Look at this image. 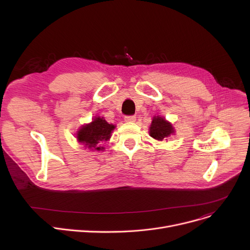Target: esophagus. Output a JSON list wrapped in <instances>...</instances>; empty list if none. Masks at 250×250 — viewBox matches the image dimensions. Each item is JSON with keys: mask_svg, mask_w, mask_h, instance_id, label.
<instances>
[{"mask_svg": "<svg viewBox=\"0 0 250 250\" xmlns=\"http://www.w3.org/2000/svg\"><path fill=\"white\" fill-rule=\"evenodd\" d=\"M125 122L126 123H135L136 122V116L135 115H127L125 117Z\"/></svg>", "mask_w": 250, "mask_h": 250, "instance_id": "esophagus-1", "label": "esophagus"}]
</instances>
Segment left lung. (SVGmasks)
I'll return each mask as SVG.
<instances>
[{
    "label": "left lung",
    "mask_w": 250,
    "mask_h": 250,
    "mask_svg": "<svg viewBox=\"0 0 250 250\" xmlns=\"http://www.w3.org/2000/svg\"><path fill=\"white\" fill-rule=\"evenodd\" d=\"M149 135L157 141H162L166 138L175 135V128L171 123L165 120V117L155 115L149 127Z\"/></svg>",
    "instance_id": "left-lung-1"
}]
</instances>
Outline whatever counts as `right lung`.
<instances>
[{"instance_id":"1","label":"right lung","mask_w":250,"mask_h":250,"mask_svg":"<svg viewBox=\"0 0 250 250\" xmlns=\"http://www.w3.org/2000/svg\"><path fill=\"white\" fill-rule=\"evenodd\" d=\"M114 128L115 125L108 124L104 117L95 116L91 123L77 130L76 139L89 151H103L104 148L100 147V143L108 141Z\"/></svg>"}]
</instances>
